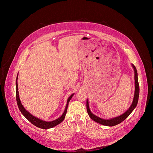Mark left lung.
<instances>
[{
  "instance_id": "obj_1",
  "label": "left lung",
  "mask_w": 153,
  "mask_h": 153,
  "mask_svg": "<svg viewBox=\"0 0 153 153\" xmlns=\"http://www.w3.org/2000/svg\"><path fill=\"white\" fill-rule=\"evenodd\" d=\"M132 66L134 70V79H135V93H134V99L132 103V105H131L130 108L128 109V110H127L125 113H123L122 115L110 119V120H105V119H101L100 117H98L97 116H96L94 114H93L90 110L89 108V105H88V100H86V110H87V112H88V114L89 115V116L91 117V119H93L94 121L105 125V126H114L120 123H121L122 122H123L125 119H126L129 115L132 113V111L134 110V109L136 108V106H137V102H138V99H139V82H138V79H137V70L135 67V66L134 65L132 64Z\"/></svg>"
}]
</instances>
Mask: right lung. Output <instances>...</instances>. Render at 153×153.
<instances>
[{
  "label": "right lung",
  "instance_id": "1",
  "mask_svg": "<svg viewBox=\"0 0 153 153\" xmlns=\"http://www.w3.org/2000/svg\"><path fill=\"white\" fill-rule=\"evenodd\" d=\"M16 100H17V103L19 110L20 111L22 114L28 120V121H30L32 124H33L36 126L39 127L40 128L48 129V128H53V127L59 125L60 123H61L64 120V119L65 117V115H66V114H67V108H68V103L70 101V100L72 98L74 94H71L70 96V97L68 98V99L67 100V104L66 105V108H65V111L63 113V114L59 119H57L55 120H53L52 122H45V121H43L42 120H40V119L35 117L34 116H33L31 114H30L27 110H25V109L24 108L23 105H22V103L20 102L19 96L18 86H17V79H16Z\"/></svg>",
  "mask_w": 153,
  "mask_h": 153
}]
</instances>
